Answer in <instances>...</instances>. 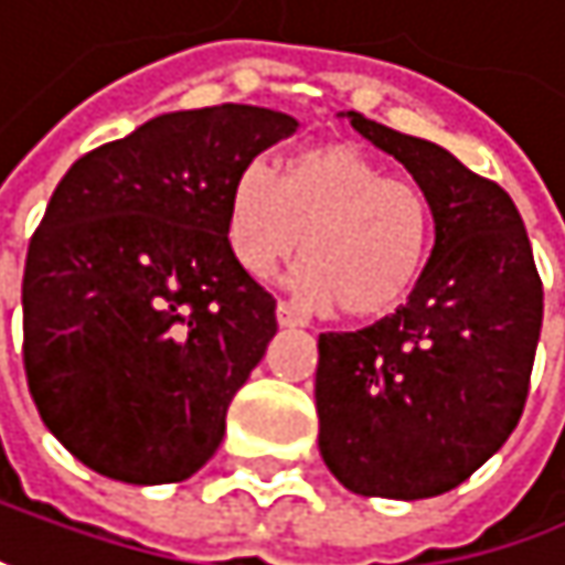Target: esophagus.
<instances>
[{"instance_id":"34e87169","label":"esophagus","mask_w":565,"mask_h":565,"mask_svg":"<svg viewBox=\"0 0 565 565\" xmlns=\"http://www.w3.org/2000/svg\"><path fill=\"white\" fill-rule=\"evenodd\" d=\"M276 321H279L282 327H301V324H305L292 301H279V305H276Z\"/></svg>"}]
</instances>
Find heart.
I'll return each mask as SVG.
<instances>
[{"label":"heart","mask_w":565,"mask_h":565,"mask_svg":"<svg viewBox=\"0 0 565 565\" xmlns=\"http://www.w3.org/2000/svg\"><path fill=\"white\" fill-rule=\"evenodd\" d=\"M429 232L423 190L387 178L350 142L301 152L282 178L267 161H247L228 196V241L241 264L269 276L301 244L298 296L321 308L340 301L350 318H379L407 301L426 267Z\"/></svg>","instance_id":"1"}]
</instances>
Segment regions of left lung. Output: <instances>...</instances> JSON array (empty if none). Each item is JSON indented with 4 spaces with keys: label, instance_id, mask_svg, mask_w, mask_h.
<instances>
[{
    "label": "left lung",
    "instance_id": "obj_1",
    "mask_svg": "<svg viewBox=\"0 0 565 565\" xmlns=\"http://www.w3.org/2000/svg\"><path fill=\"white\" fill-rule=\"evenodd\" d=\"M347 117L413 174L436 244L391 318L318 337V445L353 493L429 499L465 483L519 426L544 286L502 186L429 139Z\"/></svg>",
    "mask_w": 565,
    "mask_h": 565
}]
</instances>
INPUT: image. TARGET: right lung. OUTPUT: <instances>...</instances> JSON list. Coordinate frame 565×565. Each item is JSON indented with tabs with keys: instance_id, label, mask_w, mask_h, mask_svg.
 <instances>
[{
	"instance_id": "obj_1",
	"label": "right lung",
	"mask_w": 565,
	"mask_h": 565,
	"mask_svg": "<svg viewBox=\"0 0 565 565\" xmlns=\"http://www.w3.org/2000/svg\"><path fill=\"white\" fill-rule=\"evenodd\" d=\"M296 117L174 110L82 156L28 247L24 372L43 426L85 467L136 487L210 461L276 333V298L228 241L238 171Z\"/></svg>"
}]
</instances>
